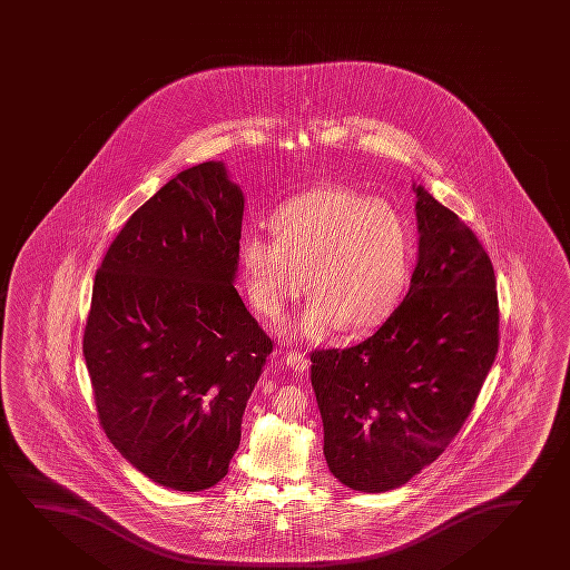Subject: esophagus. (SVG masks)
Masks as SVG:
<instances>
[{"instance_id": "34e87169", "label": "esophagus", "mask_w": 570, "mask_h": 570, "mask_svg": "<svg viewBox=\"0 0 570 570\" xmlns=\"http://www.w3.org/2000/svg\"><path fill=\"white\" fill-rule=\"evenodd\" d=\"M284 361H286L289 368L297 372V374L306 372L307 366H309V358H307L306 353H299V351H288L286 356H284Z\"/></svg>"}]
</instances>
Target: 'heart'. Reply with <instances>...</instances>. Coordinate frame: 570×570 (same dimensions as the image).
Instances as JSON below:
<instances>
[{
	"label": "heart",
	"instance_id": "b5f03b06",
	"mask_svg": "<svg viewBox=\"0 0 570 570\" xmlns=\"http://www.w3.org/2000/svg\"><path fill=\"white\" fill-rule=\"evenodd\" d=\"M274 240L248 235L240 264L253 306L278 320L306 289L299 320L306 337L338 325L363 333L384 322L404 294L412 264V229L386 199L345 186L304 191L271 217Z\"/></svg>",
	"mask_w": 570,
	"mask_h": 570
}]
</instances>
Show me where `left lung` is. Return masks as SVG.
Returning a JSON list of instances; mask_svg holds the SVG:
<instances>
[{
	"instance_id": "1",
	"label": "left lung",
	"mask_w": 570,
	"mask_h": 570,
	"mask_svg": "<svg viewBox=\"0 0 570 570\" xmlns=\"http://www.w3.org/2000/svg\"><path fill=\"white\" fill-rule=\"evenodd\" d=\"M413 190L420 256L410 292L372 337L312 353L327 466L368 494L402 487L445 451L500 343L490 256L459 215Z\"/></svg>"
}]
</instances>
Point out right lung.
I'll use <instances>...</instances> for the list:
<instances>
[{
    "label": "right lung",
    "instance_id": "right-lung-1",
    "mask_svg": "<svg viewBox=\"0 0 570 570\" xmlns=\"http://www.w3.org/2000/svg\"><path fill=\"white\" fill-rule=\"evenodd\" d=\"M245 198L222 163L174 176L127 219L83 330L99 425L160 487L227 474L273 341L233 286Z\"/></svg>",
    "mask_w": 570,
    "mask_h": 570
}]
</instances>
